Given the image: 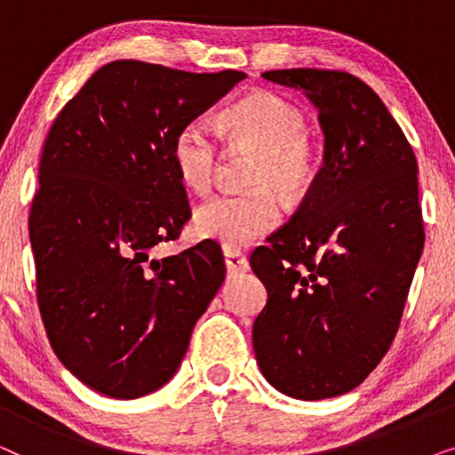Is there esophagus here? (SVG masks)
Returning <instances> with one entry per match:
<instances>
[{"mask_svg":"<svg viewBox=\"0 0 455 455\" xmlns=\"http://www.w3.org/2000/svg\"><path fill=\"white\" fill-rule=\"evenodd\" d=\"M223 257H226V267L228 271L232 273H242L248 271V259L240 251H223Z\"/></svg>","mask_w":455,"mask_h":455,"instance_id":"34e87169","label":"esophagus"}]
</instances>
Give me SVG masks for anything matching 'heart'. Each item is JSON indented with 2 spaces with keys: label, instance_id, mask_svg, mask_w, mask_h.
<instances>
[{
  "label": "heart",
  "instance_id": "b5f03b06",
  "mask_svg": "<svg viewBox=\"0 0 455 455\" xmlns=\"http://www.w3.org/2000/svg\"><path fill=\"white\" fill-rule=\"evenodd\" d=\"M229 136L259 151L251 184L257 190L226 192L196 209L192 228L204 240L228 251L244 248L269 234L282 220L275 192L298 198L313 184L316 164L310 148L307 117L294 103L271 91H259L235 101L223 114ZM217 140L209 124L196 117L182 124L172 140V165L192 192L209 190L217 164Z\"/></svg>",
  "mask_w": 455,
  "mask_h": 455
}]
</instances>
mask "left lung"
<instances>
[{"label":"left lung","mask_w":455,"mask_h":455,"mask_svg":"<svg viewBox=\"0 0 455 455\" xmlns=\"http://www.w3.org/2000/svg\"><path fill=\"white\" fill-rule=\"evenodd\" d=\"M263 78L302 91L319 111L325 142L300 209L251 254L267 288L252 346L277 391L325 400L358 387L400 327L425 246L419 165L402 128L360 78L315 68Z\"/></svg>","instance_id":"1"}]
</instances>
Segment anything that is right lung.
Here are the masks:
<instances>
[{"instance_id":"obj_1","label":"right lung","mask_w":455,"mask_h":455,"mask_svg":"<svg viewBox=\"0 0 455 455\" xmlns=\"http://www.w3.org/2000/svg\"><path fill=\"white\" fill-rule=\"evenodd\" d=\"M244 78L117 60L49 130L28 220L36 298L61 364L99 394L134 400L164 387L226 279L215 242L164 259L151 251L190 217L173 136Z\"/></svg>"}]
</instances>
